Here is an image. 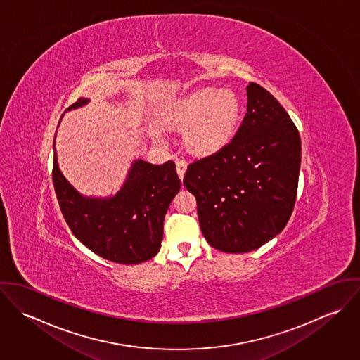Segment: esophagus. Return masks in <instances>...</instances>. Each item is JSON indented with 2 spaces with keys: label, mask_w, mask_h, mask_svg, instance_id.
<instances>
[{
  "label": "esophagus",
  "mask_w": 360,
  "mask_h": 360,
  "mask_svg": "<svg viewBox=\"0 0 360 360\" xmlns=\"http://www.w3.org/2000/svg\"><path fill=\"white\" fill-rule=\"evenodd\" d=\"M186 169H187V162L184 159H177L176 160V170H177V174H179L180 179L184 177Z\"/></svg>",
  "instance_id": "esophagus-1"
}]
</instances>
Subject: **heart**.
I'll use <instances>...</instances> for the list:
<instances>
[{"label":"heart","instance_id":"obj_1","mask_svg":"<svg viewBox=\"0 0 360 360\" xmlns=\"http://www.w3.org/2000/svg\"><path fill=\"white\" fill-rule=\"evenodd\" d=\"M241 113L238 97L216 89L200 90L177 103L172 122L187 127L184 141L195 153H212L223 147L233 136Z\"/></svg>","mask_w":360,"mask_h":360}]
</instances>
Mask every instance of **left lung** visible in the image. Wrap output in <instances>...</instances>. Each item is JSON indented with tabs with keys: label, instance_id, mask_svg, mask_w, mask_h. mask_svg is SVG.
<instances>
[{
	"label": "left lung",
	"instance_id": "left-lung-1",
	"mask_svg": "<svg viewBox=\"0 0 360 360\" xmlns=\"http://www.w3.org/2000/svg\"><path fill=\"white\" fill-rule=\"evenodd\" d=\"M247 97L236 136L193 160L183 179L206 241L229 254L257 250L285 227L301 167V137L287 110L257 83Z\"/></svg>",
	"mask_w": 360,
	"mask_h": 360
}]
</instances>
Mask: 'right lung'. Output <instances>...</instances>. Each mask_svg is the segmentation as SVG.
Returning <instances> with one entry per match:
<instances>
[{"instance_id": "add662e5", "label": "right lung", "mask_w": 360, "mask_h": 360, "mask_svg": "<svg viewBox=\"0 0 360 360\" xmlns=\"http://www.w3.org/2000/svg\"><path fill=\"white\" fill-rule=\"evenodd\" d=\"M84 103L87 100L79 98L69 109ZM52 181L75 237L98 257L120 264H137L158 254L165 214L180 190L173 160L163 165L136 160L123 188L109 200L82 197L62 176L56 155Z\"/></svg>"}]
</instances>
